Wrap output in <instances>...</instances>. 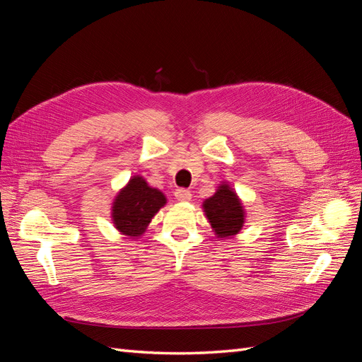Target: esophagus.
<instances>
[{
    "mask_svg": "<svg viewBox=\"0 0 362 362\" xmlns=\"http://www.w3.org/2000/svg\"><path fill=\"white\" fill-rule=\"evenodd\" d=\"M175 199L180 202H187L192 199V193L185 189H178L177 192H175Z\"/></svg>",
    "mask_w": 362,
    "mask_h": 362,
    "instance_id": "obj_1",
    "label": "esophagus"
}]
</instances>
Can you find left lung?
Segmentation results:
<instances>
[{
    "instance_id": "left-lung-1",
    "label": "left lung",
    "mask_w": 362,
    "mask_h": 362,
    "mask_svg": "<svg viewBox=\"0 0 362 362\" xmlns=\"http://www.w3.org/2000/svg\"><path fill=\"white\" fill-rule=\"evenodd\" d=\"M204 211L217 237H233L245 223V210L235 192L228 184L218 185L217 192L204 201Z\"/></svg>"
}]
</instances>
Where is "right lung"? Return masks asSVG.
Masks as SVG:
<instances>
[{
	"label": "right lung",
	"mask_w": 362,
	"mask_h": 362,
	"mask_svg": "<svg viewBox=\"0 0 362 362\" xmlns=\"http://www.w3.org/2000/svg\"><path fill=\"white\" fill-rule=\"evenodd\" d=\"M164 204V194L137 175L116 196L112 208L113 223L124 235L140 237Z\"/></svg>",
	"instance_id": "1"
}]
</instances>
